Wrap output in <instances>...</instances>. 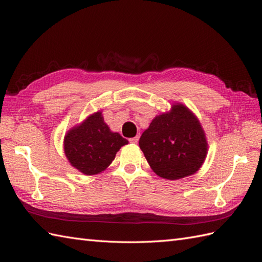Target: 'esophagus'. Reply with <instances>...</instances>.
<instances>
[{
    "instance_id": "esophagus-1",
    "label": "esophagus",
    "mask_w": 262,
    "mask_h": 262,
    "mask_svg": "<svg viewBox=\"0 0 262 262\" xmlns=\"http://www.w3.org/2000/svg\"><path fill=\"white\" fill-rule=\"evenodd\" d=\"M130 143H133V144H137L138 143V141H139V136H137V137H134V138H131L130 140Z\"/></svg>"
}]
</instances>
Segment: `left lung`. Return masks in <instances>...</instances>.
<instances>
[{"label": "left lung", "instance_id": "left-lung-1", "mask_svg": "<svg viewBox=\"0 0 262 262\" xmlns=\"http://www.w3.org/2000/svg\"><path fill=\"white\" fill-rule=\"evenodd\" d=\"M139 145L152 170L168 180L195 173L209 148L199 119L181 102H173L169 112L153 119Z\"/></svg>", "mask_w": 262, "mask_h": 262}]
</instances>
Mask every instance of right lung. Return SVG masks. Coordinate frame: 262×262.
I'll use <instances>...</instances> for the list:
<instances>
[{
    "mask_svg": "<svg viewBox=\"0 0 262 262\" xmlns=\"http://www.w3.org/2000/svg\"><path fill=\"white\" fill-rule=\"evenodd\" d=\"M128 143L118 132L110 130L98 110L66 133L63 148L71 166L92 176L104 171L118 150Z\"/></svg>",
    "mask_w": 262,
    "mask_h": 262,
    "instance_id": "add662e5",
    "label": "right lung"
}]
</instances>
